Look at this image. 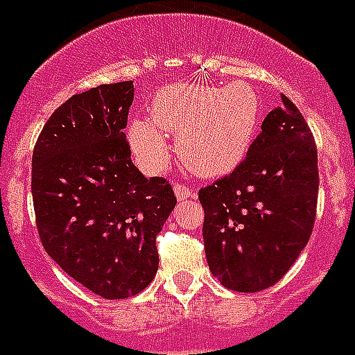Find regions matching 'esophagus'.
Returning <instances> with one entry per match:
<instances>
[{"label":"esophagus","mask_w":355,"mask_h":355,"mask_svg":"<svg viewBox=\"0 0 355 355\" xmlns=\"http://www.w3.org/2000/svg\"><path fill=\"white\" fill-rule=\"evenodd\" d=\"M173 191H175V195H177V199L178 200H182V199H193L195 195V189H189L186 188V186H182V184H175V188H173Z\"/></svg>","instance_id":"obj_1"}]
</instances>
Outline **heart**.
<instances>
[{"mask_svg":"<svg viewBox=\"0 0 355 355\" xmlns=\"http://www.w3.org/2000/svg\"><path fill=\"white\" fill-rule=\"evenodd\" d=\"M149 118L128 125L134 155L153 173L171 158L166 134L177 136V155L200 177H223L247 156L258 132L263 105L247 80L230 85H169L150 103Z\"/></svg>","mask_w":355,"mask_h":355,"instance_id":"heart-1","label":"heart"}]
</instances>
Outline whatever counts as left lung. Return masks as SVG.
<instances>
[{
    "label": "left lung",
    "mask_w": 355,
    "mask_h": 355,
    "mask_svg": "<svg viewBox=\"0 0 355 355\" xmlns=\"http://www.w3.org/2000/svg\"><path fill=\"white\" fill-rule=\"evenodd\" d=\"M319 195L313 134L286 96L263 119L247 158L199 191L206 259L223 286H275L308 245Z\"/></svg>",
    "instance_id": "8db88e82"
}]
</instances>
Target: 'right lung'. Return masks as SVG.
Wrapping results in <instances>:
<instances>
[{"label": "right lung", "instance_id": "add662e5", "mask_svg": "<svg viewBox=\"0 0 355 355\" xmlns=\"http://www.w3.org/2000/svg\"><path fill=\"white\" fill-rule=\"evenodd\" d=\"M132 80L69 97L33 153V202L46 252L107 300L138 295L158 270L156 236L177 205L166 178H145L123 128Z\"/></svg>", "mask_w": 355, "mask_h": 355}]
</instances>
